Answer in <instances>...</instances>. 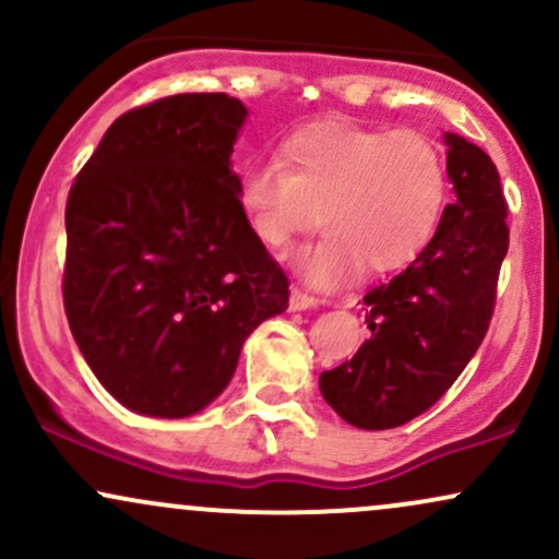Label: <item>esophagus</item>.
Returning <instances> with one entry per match:
<instances>
[{
    "mask_svg": "<svg viewBox=\"0 0 559 559\" xmlns=\"http://www.w3.org/2000/svg\"><path fill=\"white\" fill-rule=\"evenodd\" d=\"M318 299L310 297L307 292H301V288H292V297H288V307H292L294 312H301V310H310V307H316Z\"/></svg>",
    "mask_w": 559,
    "mask_h": 559,
    "instance_id": "esophagus-1",
    "label": "esophagus"
}]
</instances>
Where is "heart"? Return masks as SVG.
Segmentation results:
<instances>
[{
	"instance_id": "b5f03b06",
	"label": "heart",
	"mask_w": 559,
	"mask_h": 559,
	"mask_svg": "<svg viewBox=\"0 0 559 559\" xmlns=\"http://www.w3.org/2000/svg\"><path fill=\"white\" fill-rule=\"evenodd\" d=\"M447 189L444 155L426 133L329 120L292 133L281 163H249L236 194L254 236L273 249L316 226L318 210L323 236L294 267L307 284L336 288L360 271L391 273L418 258Z\"/></svg>"
}]
</instances>
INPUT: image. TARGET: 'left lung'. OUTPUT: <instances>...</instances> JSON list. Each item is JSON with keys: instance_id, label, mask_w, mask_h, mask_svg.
I'll return each instance as SVG.
<instances>
[{"instance_id": "8db88e82", "label": "left lung", "mask_w": 559, "mask_h": 559, "mask_svg": "<svg viewBox=\"0 0 559 559\" xmlns=\"http://www.w3.org/2000/svg\"><path fill=\"white\" fill-rule=\"evenodd\" d=\"M454 202L433 239L400 275L365 294L370 338L352 360L320 373L338 418L383 431L418 418L457 381L489 331L499 267L510 243L497 165L447 131Z\"/></svg>"}]
</instances>
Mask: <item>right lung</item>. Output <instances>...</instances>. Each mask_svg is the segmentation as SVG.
Masks as SVG:
<instances>
[{
	"instance_id": "1",
	"label": "right lung",
	"mask_w": 559,
	"mask_h": 559,
	"mask_svg": "<svg viewBox=\"0 0 559 559\" xmlns=\"http://www.w3.org/2000/svg\"><path fill=\"white\" fill-rule=\"evenodd\" d=\"M247 115L228 94L136 107L70 189V331L96 381L139 415L202 413L249 333L288 307V278L236 194L230 155Z\"/></svg>"
}]
</instances>
